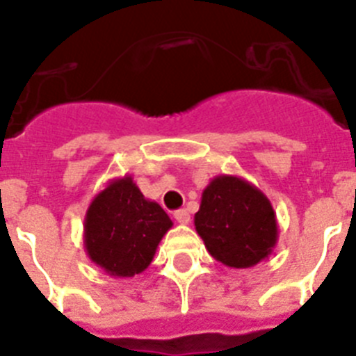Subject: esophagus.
I'll use <instances>...</instances> for the list:
<instances>
[{
  "instance_id": "1",
  "label": "esophagus",
  "mask_w": 356,
  "mask_h": 356,
  "mask_svg": "<svg viewBox=\"0 0 356 356\" xmlns=\"http://www.w3.org/2000/svg\"><path fill=\"white\" fill-rule=\"evenodd\" d=\"M175 219L180 225H188V221H191V216H188V212L185 209H180V210H176L175 212Z\"/></svg>"
}]
</instances>
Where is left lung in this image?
Wrapping results in <instances>:
<instances>
[{"instance_id":"left-lung-1","label":"left lung","mask_w":356,"mask_h":356,"mask_svg":"<svg viewBox=\"0 0 356 356\" xmlns=\"http://www.w3.org/2000/svg\"><path fill=\"white\" fill-rule=\"evenodd\" d=\"M194 226L217 262L246 269L266 260L278 242L271 201L244 178L219 175L201 194Z\"/></svg>"}]
</instances>
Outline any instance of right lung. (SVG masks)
I'll list each match as a JSON object with an SVG mask.
<instances>
[{"label":"right lung","instance_id":"add662e5","mask_svg":"<svg viewBox=\"0 0 356 356\" xmlns=\"http://www.w3.org/2000/svg\"><path fill=\"white\" fill-rule=\"evenodd\" d=\"M172 221L144 197L130 175L110 181L90 201L83 222L89 259L114 278H131L151 264Z\"/></svg>","mask_w":356,"mask_h":356}]
</instances>
